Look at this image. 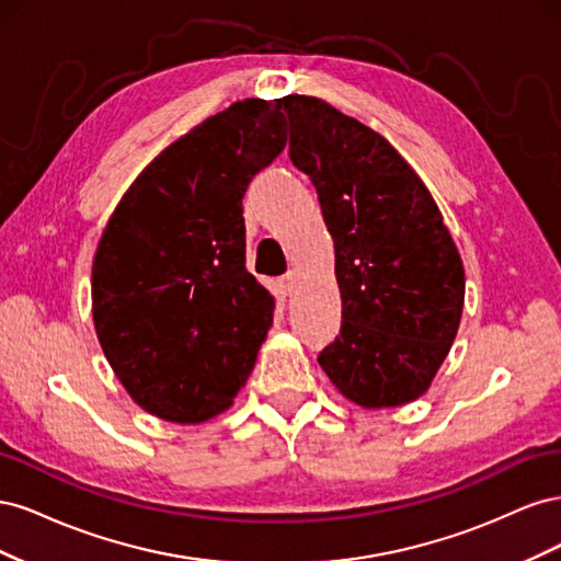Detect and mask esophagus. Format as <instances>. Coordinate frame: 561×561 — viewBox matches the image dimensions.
Segmentation results:
<instances>
[{
    "label": "esophagus",
    "mask_w": 561,
    "mask_h": 561,
    "mask_svg": "<svg viewBox=\"0 0 561 561\" xmlns=\"http://www.w3.org/2000/svg\"><path fill=\"white\" fill-rule=\"evenodd\" d=\"M295 287H297V276L293 274H287V276H283V278H278V293L283 295V297H290L293 293H295Z\"/></svg>",
    "instance_id": "esophagus-1"
}]
</instances>
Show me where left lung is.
<instances>
[{
  "mask_svg": "<svg viewBox=\"0 0 561 561\" xmlns=\"http://www.w3.org/2000/svg\"><path fill=\"white\" fill-rule=\"evenodd\" d=\"M290 159L318 192L334 241L342 334L320 353L363 410L414 402L461 325L466 271L428 186L383 135L313 95L280 98Z\"/></svg>",
  "mask_w": 561,
  "mask_h": 561,
  "instance_id": "left-lung-1",
  "label": "left lung"
}]
</instances>
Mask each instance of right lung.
<instances>
[{
    "label": "right lung",
    "mask_w": 561,
    "mask_h": 561,
    "mask_svg": "<svg viewBox=\"0 0 561 561\" xmlns=\"http://www.w3.org/2000/svg\"><path fill=\"white\" fill-rule=\"evenodd\" d=\"M287 142L280 100L248 98L168 145L116 203L93 254L98 342L133 402L196 426L227 412L276 299L245 268L241 198Z\"/></svg>",
    "instance_id": "right-lung-1"
}]
</instances>
